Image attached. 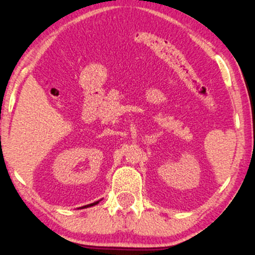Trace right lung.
I'll return each instance as SVG.
<instances>
[{
  "instance_id": "right-lung-1",
  "label": "right lung",
  "mask_w": 255,
  "mask_h": 255,
  "mask_svg": "<svg viewBox=\"0 0 255 255\" xmlns=\"http://www.w3.org/2000/svg\"><path fill=\"white\" fill-rule=\"evenodd\" d=\"M99 202H100V200H98V202H94V203H92V204H88V205H86V206H82V208H80V209H85V208H89V206H93V205H97Z\"/></svg>"
}]
</instances>
